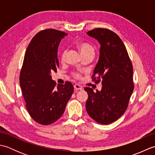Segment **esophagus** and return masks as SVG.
Instances as JSON below:
<instances>
[{
    "label": "esophagus",
    "instance_id": "obj_1",
    "mask_svg": "<svg viewBox=\"0 0 155 155\" xmlns=\"http://www.w3.org/2000/svg\"><path fill=\"white\" fill-rule=\"evenodd\" d=\"M74 89L77 90V91H79V90L83 89V87L81 86V85H79V84H75L74 85Z\"/></svg>",
    "mask_w": 155,
    "mask_h": 155
}]
</instances>
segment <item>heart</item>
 <instances>
[{
	"instance_id": "heart-1",
	"label": "heart",
	"mask_w": 155,
	"mask_h": 155,
	"mask_svg": "<svg viewBox=\"0 0 155 155\" xmlns=\"http://www.w3.org/2000/svg\"><path fill=\"white\" fill-rule=\"evenodd\" d=\"M77 47L79 49L83 56L88 54H94V47L91 44L88 43V42H78L77 43ZM66 56H67V50H66V49H63V50L61 52L60 54V59L61 62H64L65 61ZM72 75L74 76V77L77 78H81L82 76L80 72H74L73 73H72Z\"/></svg>"
}]
</instances>
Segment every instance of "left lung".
<instances>
[{
	"label": "left lung",
	"instance_id": "1",
	"mask_svg": "<svg viewBox=\"0 0 155 155\" xmlns=\"http://www.w3.org/2000/svg\"><path fill=\"white\" fill-rule=\"evenodd\" d=\"M87 34L100 42V57L92 81L102 83L101 91L84 88L88 97L86 108L97 123L108 124L126 111L134 89L133 64L127 48L118 36L107 28H97Z\"/></svg>",
	"mask_w": 155,
	"mask_h": 155
}]
</instances>
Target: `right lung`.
<instances>
[{
  "label": "right lung",
  "instance_id": "add662e5",
  "mask_svg": "<svg viewBox=\"0 0 155 155\" xmlns=\"http://www.w3.org/2000/svg\"><path fill=\"white\" fill-rule=\"evenodd\" d=\"M67 35L53 28L42 30L32 38L25 52L20 85L29 114L42 125L53 123L62 116L73 93L71 82L57 86L51 77L58 67L59 43Z\"/></svg>",
  "mask_w": 155,
  "mask_h": 155
}]
</instances>
